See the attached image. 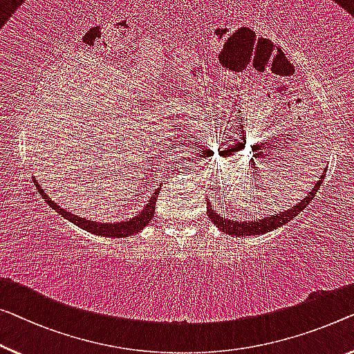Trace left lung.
<instances>
[{
    "label": "left lung",
    "instance_id": "obj_1",
    "mask_svg": "<svg viewBox=\"0 0 354 354\" xmlns=\"http://www.w3.org/2000/svg\"><path fill=\"white\" fill-rule=\"evenodd\" d=\"M326 171L328 170H324V173L319 178V181H316L315 186L310 189L307 197L300 200L299 203H295L294 207H291L289 209L281 211V213L263 216L262 219H254V221H234V219L223 218V216L216 213L214 208L211 207V203L208 200V205H207L208 218L213 221V224L216 225V227L225 232V234H229V235H235V236L263 235V234H267V232H272L278 227H281V225H284V224H288L289 221L294 219L295 216L300 213V211L307 208V205L315 198V194L318 192L321 183H323V179L326 178Z\"/></svg>",
    "mask_w": 354,
    "mask_h": 354
}]
</instances>
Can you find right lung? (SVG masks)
Segmentation results:
<instances>
[{
	"mask_svg": "<svg viewBox=\"0 0 354 354\" xmlns=\"http://www.w3.org/2000/svg\"><path fill=\"white\" fill-rule=\"evenodd\" d=\"M33 183H35L36 189L39 191L41 197L46 200V203L49 205L52 209H55L57 213L62 216V218H65L70 221V223L76 224L77 227L91 232V234L108 236V239H124V236L138 234L140 230H143L146 225L151 223L152 216H154L156 200H157V197H159V191L162 187V184H159V187L156 189V192L152 194V197L149 198V203H147L138 214L133 216V218L120 221V223H98V221L86 219V218H82V216L71 213V211H68L66 208H62L60 205H57L54 200L49 197V195L44 194V191L41 189V184L38 183V179H36L35 176H33Z\"/></svg>",
	"mask_w": 354,
	"mask_h": 354,
	"instance_id": "obj_1",
	"label": "right lung"
}]
</instances>
